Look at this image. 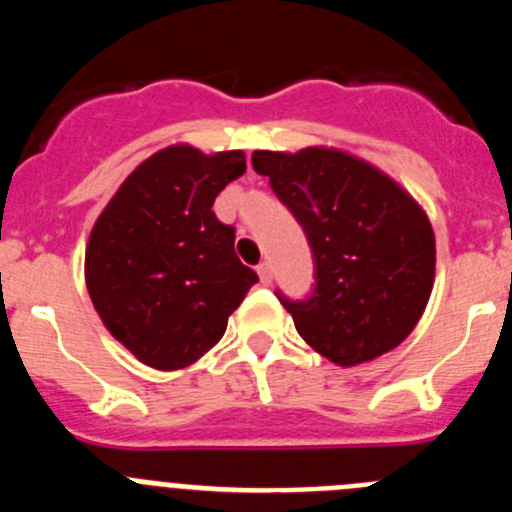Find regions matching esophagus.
I'll return each mask as SVG.
<instances>
[{"label":"esophagus","instance_id":"obj_1","mask_svg":"<svg viewBox=\"0 0 512 512\" xmlns=\"http://www.w3.org/2000/svg\"><path fill=\"white\" fill-rule=\"evenodd\" d=\"M256 271H259L261 284H271V279H274V274H271V264H269V261H261V264L256 266Z\"/></svg>","mask_w":512,"mask_h":512}]
</instances>
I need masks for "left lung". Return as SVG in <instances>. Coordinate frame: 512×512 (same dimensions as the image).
<instances>
[{
    "instance_id": "left-lung-1",
    "label": "left lung",
    "mask_w": 512,
    "mask_h": 512,
    "mask_svg": "<svg viewBox=\"0 0 512 512\" xmlns=\"http://www.w3.org/2000/svg\"><path fill=\"white\" fill-rule=\"evenodd\" d=\"M251 164L310 241V297L292 302L277 292L305 343L338 366L400 346L436 277V238L423 207L377 166L338 148L253 151Z\"/></svg>"
}]
</instances>
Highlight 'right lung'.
Listing matches in <instances>:
<instances>
[{
  "instance_id": "1",
  "label": "right lung",
  "mask_w": 512,
  "mask_h": 512,
  "mask_svg": "<svg viewBox=\"0 0 512 512\" xmlns=\"http://www.w3.org/2000/svg\"><path fill=\"white\" fill-rule=\"evenodd\" d=\"M246 171V153L161 148L120 184L87 243L89 297L112 338L143 364L174 372L205 356L259 282L212 212Z\"/></svg>"
}]
</instances>
